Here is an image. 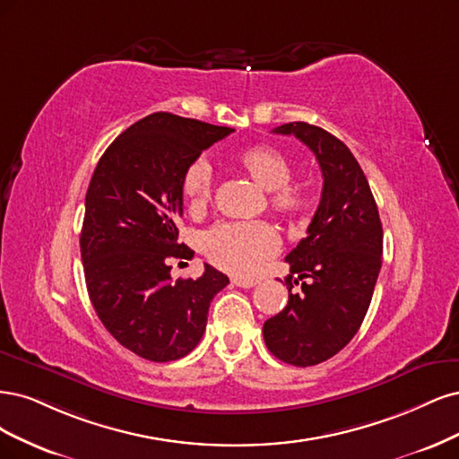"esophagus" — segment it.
Masks as SVG:
<instances>
[{
    "mask_svg": "<svg viewBox=\"0 0 459 459\" xmlns=\"http://www.w3.org/2000/svg\"><path fill=\"white\" fill-rule=\"evenodd\" d=\"M232 284L238 288H254L257 284V280H244V278H232Z\"/></svg>",
    "mask_w": 459,
    "mask_h": 459,
    "instance_id": "1",
    "label": "esophagus"
}]
</instances>
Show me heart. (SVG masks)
Listing matches in <instances>:
<instances>
[{"mask_svg":"<svg viewBox=\"0 0 459 459\" xmlns=\"http://www.w3.org/2000/svg\"><path fill=\"white\" fill-rule=\"evenodd\" d=\"M234 164L267 190L271 208L282 215H298L310 204L305 183L291 179V161L271 144H251L234 154ZM183 195L192 212H202L213 195V171L205 158H196L183 173ZM204 251L227 273L249 276L259 263L280 246L276 229L267 221L219 223L204 234Z\"/></svg>","mask_w":459,"mask_h":459,"instance_id":"1","label":"heart"}]
</instances>
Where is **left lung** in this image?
<instances>
[{
  "label": "left lung",
  "mask_w": 459,
  "mask_h": 459,
  "mask_svg": "<svg viewBox=\"0 0 459 459\" xmlns=\"http://www.w3.org/2000/svg\"><path fill=\"white\" fill-rule=\"evenodd\" d=\"M307 144L322 171V198L305 238L286 255L290 299L264 322L267 349L286 364L315 366L342 351L368 313L381 271L383 229L357 158L326 129L291 122L274 129ZM302 291L291 294L293 283Z\"/></svg>",
  "instance_id": "obj_1"
}]
</instances>
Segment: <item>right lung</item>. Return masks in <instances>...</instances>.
I'll list each match as a JSON object with an SVG mask.
<instances>
[{"mask_svg": "<svg viewBox=\"0 0 459 459\" xmlns=\"http://www.w3.org/2000/svg\"><path fill=\"white\" fill-rule=\"evenodd\" d=\"M232 131L154 112L117 135L93 171L80 236L87 291L105 328L141 359L186 357L229 284L212 264L196 280L171 282L169 261L195 255L177 242L183 173Z\"/></svg>", "mask_w": 459, "mask_h": 459, "instance_id": "obj_1", "label": "right lung"}]
</instances>
